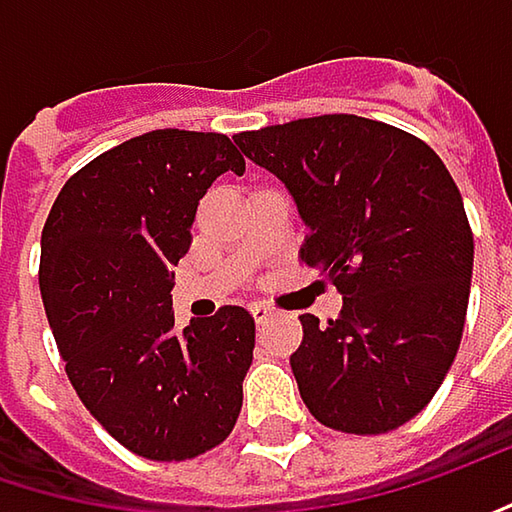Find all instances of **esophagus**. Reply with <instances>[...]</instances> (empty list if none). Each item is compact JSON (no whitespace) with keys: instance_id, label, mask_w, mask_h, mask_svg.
<instances>
[{"instance_id":"1","label":"esophagus","mask_w":512,"mask_h":512,"mask_svg":"<svg viewBox=\"0 0 512 512\" xmlns=\"http://www.w3.org/2000/svg\"><path fill=\"white\" fill-rule=\"evenodd\" d=\"M250 314H253L256 323H265L268 317H274L276 309L274 306H268V303H253V306H250Z\"/></svg>"}]
</instances>
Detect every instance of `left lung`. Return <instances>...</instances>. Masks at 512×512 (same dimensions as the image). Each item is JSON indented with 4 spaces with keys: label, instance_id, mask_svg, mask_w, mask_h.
Wrapping results in <instances>:
<instances>
[{
    "label": "left lung",
    "instance_id": "8db88e82",
    "mask_svg": "<svg viewBox=\"0 0 512 512\" xmlns=\"http://www.w3.org/2000/svg\"><path fill=\"white\" fill-rule=\"evenodd\" d=\"M276 174L309 233L300 259L344 294L303 314L291 370L311 417L387 434L431 402L455 361L475 241L443 160L405 130L335 113L233 136Z\"/></svg>",
    "mask_w": 512,
    "mask_h": 512
}]
</instances>
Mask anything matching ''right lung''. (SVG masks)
<instances>
[{
	"mask_svg": "<svg viewBox=\"0 0 512 512\" xmlns=\"http://www.w3.org/2000/svg\"><path fill=\"white\" fill-rule=\"evenodd\" d=\"M244 157L224 133L151 130L60 189L40 241V294L66 376L133 455L189 460L233 431L256 323L241 306L174 329V265L198 201Z\"/></svg>",
	"mask_w": 512,
	"mask_h": 512,
	"instance_id": "obj_1",
	"label": "right lung"
}]
</instances>
